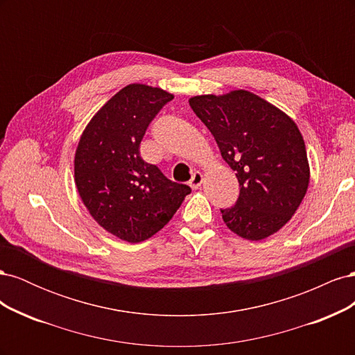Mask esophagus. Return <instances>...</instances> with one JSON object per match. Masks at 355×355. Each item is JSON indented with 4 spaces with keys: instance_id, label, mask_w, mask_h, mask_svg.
<instances>
[{
    "instance_id": "34e87169",
    "label": "esophagus",
    "mask_w": 355,
    "mask_h": 355,
    "mask_svg": "<svg viewBox=\"0 0 355 355\" xmlns=\"http://www.w3.org/2000/svg\"><path fill=\"white\" fill-rule=\"evenodd\" d=\"M201 184H202V175L200 173V171H194L191 180H189V187L192 189H198L201 187Z\"/></svg>"
}]
</instances>
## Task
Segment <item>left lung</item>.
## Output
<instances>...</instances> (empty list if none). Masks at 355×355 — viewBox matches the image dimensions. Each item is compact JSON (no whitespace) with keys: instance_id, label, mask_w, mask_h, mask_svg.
Returning a JSON list of instances; mask_svg holds the SVG:
<instances>
[{"instance_id":"obj_1","label":"left lung","mask_w":355,"mask_h":355,"mask_svg":"<svg viewBox=\"0 0 355 355\" xmlns=\"http://www.w3.org/2000/svg\"><path fill=\"white\" fill-rule=\"evenodd\" d=\"M189 106L239 179L237 202L220 210L225 225L252 241L282 230L300 206L309 184L305 142L296 123L247 90L194 96Z\"/></svg>"}]
</instances>
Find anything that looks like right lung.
Segmentation results:
<instances>
[{"instance_id":"right-lung-1","label":"right lung","mask_w":355,"mask_h":355,"mask_svg":"<svg viewBox=\"0 0 355 355\" xmlns=\"http://www.w3.org/2000/svg\"><path fill=\"white\" fill-rule=\"evenodd\" d=\"M175 96L146 84H128L84 128L75 151L78 194L92 218L128 243L151 239L191 192L142 159L146 128Z\"/></svg>"}]
</instances>
